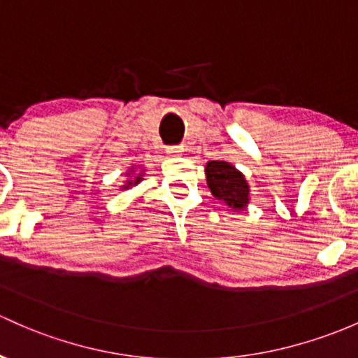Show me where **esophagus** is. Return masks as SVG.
I'll return each mask as SVG.
<instances>
[{
    "label": "esophagus",
    "instance_id": "esophagus-1",
    "mask_svg": "<svg viewBox=\"0 0 358 358\" xmlns=\"http://www.w3.org/2000/svg\"><path fill=\"white\" fill-rule=\"evenodd\" d=\"M180 152H182V148H180V147H169L167 148V153H169V155H172V157L180 155Z\"/></svg>",
    "mask_w": 358,
    "mask_h": 358
}]
</instances>
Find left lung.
I'll return each instance as SVG.
<instances>
[{
	"label": "left lung",
	"mask_w": 358,
	"mask_h": 358,
	"mask_svg": "<svg viewBox=\"0 0 358 358\" xmlns=\"http://www.w3.org/2000/svg\"><path fill=\"white\" fill-rule=\"evenodd\" d=\"M206 184L211 194L224 201L234 211L248 208L251 201V187H249L245 176L236 165L225 160H210L205 167Z\"/></svg>",
	"instance_id": "1"
}]
</instances>
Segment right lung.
Here are the masks:
<instances>
[{
	"label": "right lung",
	"instance_id": "1",
	"mask_svg": "<svg viewBox=\"0 0 358 358\" xmlns=\"http://www.w3.org/2000/svg\"><path fill=\"white\" fill-rule=\"evenodd\" d=\"M143 174H145V169H141L140 165H131V167L126 171V180L122 182V186L119 187L121 191H126V189H131V187L138 186V184L143 180Z\"/></svg>",
	"mask_w": 358,
	"mask_h": 358
}]
</instances>
